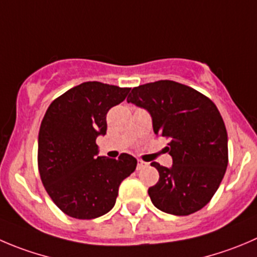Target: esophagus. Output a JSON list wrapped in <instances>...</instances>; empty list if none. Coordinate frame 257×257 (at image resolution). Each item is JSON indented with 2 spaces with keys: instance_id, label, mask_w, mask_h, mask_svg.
Segmentation results:
<instances>
[{
  "instance_id": "34e87169",
  "label": "esophagus",
  "mask_w": 257,
  "mask_h": 257,
  "mask_svg": "<svg viewBox=\"0 0 257 257\" xmlns=\"http://www.w3.org/2000/svg\"><path fill=\"white\" fill-rule=\"evenodd\" d=\"M148 167H149V163H146V161H143V160H138V170L145 169V168Z\"/></svg>"
}]
</instances>
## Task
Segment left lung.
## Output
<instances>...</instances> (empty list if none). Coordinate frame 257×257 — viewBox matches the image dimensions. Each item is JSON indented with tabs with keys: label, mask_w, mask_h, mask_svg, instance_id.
Returning a JSON list of instances; mask_svg holds the SVG:
<instances>
[{
	"label": "left lung",
	"mask_w": 257,
	"mask_h": 257,
	"mask_svg": "<svg viewBox=\"0 0 257 257\" xmlns=\"http://www.w3.org/2000/svg\"><path fill=\"white\" fill-rule=\"evenodd\" d=\"M127 102L148 109L155 135L170 139L172 168L151 163L159 172V182L148 190L154 206L175 216L203 208L218 189L228 164L226 126L216 104L174 80L133 88Z\"/></svg>",
	"instance_id": "obj_1"
}]
</instances>
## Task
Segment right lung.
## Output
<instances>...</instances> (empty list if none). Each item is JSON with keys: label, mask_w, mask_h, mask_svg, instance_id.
Here are the masks:
<instances>
[{"label": "right lung", "mask_w": 257, "mask_h": 257, "mask_svg": "<svg viewBox=\"0 0 257 257\" xmlns=\"http://www.w3.org/2000/svg\"><path fill=\"white\" fill-rule=\"evenodd\" d=\"M130 89L84 82L46 109L39 131V173L51 200L73 218L93 219L111 211L121 182L135 172L134 156H97L96 144L107 131V112Z\"/></svg>", "instance_id": "1"}]
</instances>
